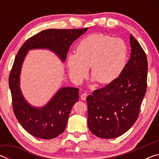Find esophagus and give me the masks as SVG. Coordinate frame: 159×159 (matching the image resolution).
<instances>
[{
	"mask_svg": "<svg viewBox=\"0 0 159 159\" xmlns=\"http://www.w3.org/2000/svg\"><path fill=\"white\" fill-rule=\"evenodd\" d=\"M87 96H88V94L87 93H83V94H81V95H80V98H81L82 100L85 101Z\"/></svg>",
	"mask_w": 159,
	"mask_h": 159,
	"instance_id": "esophagus-1",
	"label": "esophagus"
}]
</instances>
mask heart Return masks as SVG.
Masks as SVG:
<instances>
[{
    "mask_svg": "<svg viewBox=\"0 0 159 159\" xmlns=\"http://www.w3.org/2000/svg\"><path fill=\"white\" fill-rule=\"evenodd\" d=\"M127 59V45L121 39L93 34L80 41L76 53L70 54L67 66L74 81L82 82L91 67L93 80L109 84L122 74Z\"/></svg>",
    "mask_w": 159,
    "mask_h": 159,
    "instance_id": "heart-1",
    "label": "heart"
}]
</instances>
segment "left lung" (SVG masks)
Returning <instances> with one entry per match:
<instances>
[{
	"label": "left lung",
	"instance_id": "1",
	"mask_svg": "<svg viewBox=\"0 0 159 159\" xmlns=\"http://www.w3.org/2000/svg\"><path fill=\"white\" fill-rule=\"evenodd\" d=\"M130 57L120 76L86 98L88 125L100 138L113 139L127 132L138 119L147 90L146 54L130 34Z\"/></svg>",
	"mask_w": 159,
	"mask_h": 159
}]
</instances>
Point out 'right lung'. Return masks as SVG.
<instances>
[{
	"label": "right lung",
	"mask_w": 159,
	"mask_h": 159,
	"mask_svg": "<svg viewBox=\"0 0 159 159\" xmlns=\"http://www.w3.org/2000/svg\"><path fill=\"white\" fill-rule=\"evenodd\" d=\"M87 30L88 28L46 29L29 39L19 50L9 76V87L15 116L23 128L31 135L50 139L62 133L72 107L79 101V89L61 88L45 106L36 107L31 105L25 99L20 88L21 66L28 51L49 50L64 62L71 45Z\"/></svg>",
	"instance_id": "add662e5"
}]
</instances>
